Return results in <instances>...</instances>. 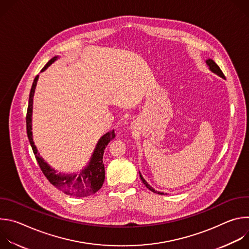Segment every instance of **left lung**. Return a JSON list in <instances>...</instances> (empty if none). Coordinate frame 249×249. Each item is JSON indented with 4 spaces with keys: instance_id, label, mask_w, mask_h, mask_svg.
Instances as JSON below:
<instances>
[{
    "instance_id": "left-lung-1",
    "label": "left lung",
    "mask_w": 249,
    "mask_h": 249,
    "mask_svg": "<svg viewBox=\"0 0 249 249\" xmlns=\"http://www.w3.org/2000/svg\"><path fill=\"white\" fill-rule=\"evenodd\" d=\"M206 64L209 66V69L212 71L213 73H215V74H217L218 76H220V77H222V78H226L225 77V75H224V73L222 72V70L220 69V67L213 61L212 59H208V60H206ZM140 177H141V179H142V181H143V183L145 184V186L148 188V189H150L151 191H153V192H155V193H158V194H160V195H163V193L162 192H159V191H156L152 186H150L149 184H148V182L143 178V176L141 175V173H140Z\"/></svg>"
}]
</instances>
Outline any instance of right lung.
I'll return each instance as SVG.
<instances>
[{"label": "right lung", "mask_w": 249, "mask_h": 249, "mask_svg": "<svg viewBox=\"0 0 249 249\" xmlns=\"http://www.w3.org/2000/svg\"><path fill=\"white\" fill-rule=\"evenodd\" d=\"M57 58L58 57H53L43 67L41 72L45 71L54 61L57 60ZM37 80H38V75L35 77L32 83V87L29 93V99H28L27 113H26V132H27V137L29 140L30 146L32 148L33 154L35 156V159H36L46 178L57 189L63 191L68 195H73L77 197L89 196L95 193L96 191H98L104 182L105 170H104V164L102 162L103 153L106 146H107L109 142L115 137L114 130L106 133L99 139L89 164L79 174L57 173L56 170L51 168L47 164V162H45L44 160L40 157L36 147L34 146L33 139H32V132H31L32 103H33V95H34L35 87H36V84H37Z\"/></svg>", "instance_id": "1"}]
</instances>
